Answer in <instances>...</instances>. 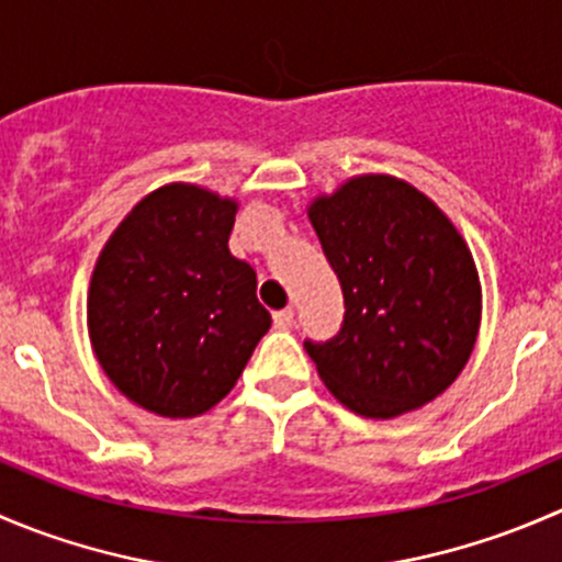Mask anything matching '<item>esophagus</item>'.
<instances>
[{
    "mask_svg": "<svg viewBox=\"0 0 562 562\" xmlns=\"http://www.w3.org/2000/svg\"><path fill=\"white\" fill-rule=\"evenodd\" d=\"M293 326V310H280V313H274V328H280V331H288V328Z\"/></svg>",
    "mask_w": 562,
    "mask_h": 562,
    "instance_id": "34e87169",
    "label": "esophagus"
}]
</instances>
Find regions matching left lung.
Segmentation results:
<instances>
[{
	"label": "left lung",
	"instance_id": "left-lung-1",
	"mask_svg": "<svg viewBox=\"0 0 562 562\" xmlns=\"http://www.w3.org/2000/svg\"><path fill=\"white\" fill-rule=\"evenodd\" d=\"M307 217L345 296L337 337L304 342L326 389L364 418L443 394L481 326L479 269L454 223L389 173L353 176L317 195Z\"/></svg>",
	"mask_w": 562,
	"mask_h": 562
}]
</instances>
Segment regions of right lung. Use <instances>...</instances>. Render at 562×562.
<instances>
[{
	"mask_svg": "<svg viewBox=\"0 0 562 562\" xmlns=\"http://www.w3.org/2000/svg\"><path fill=\"white\" fill-rule=\"evenodd\" d=\"M239 203L173 181L140 198L100 249L87 326L100 367L162 418L212 411L239 381L271 315L228 236Z\"/></svg>",
	"mask_w": 562,
	"mask_h": 562,
	"instance_id": "obj_1",
	"label": "right lung"
}]
</instances>
